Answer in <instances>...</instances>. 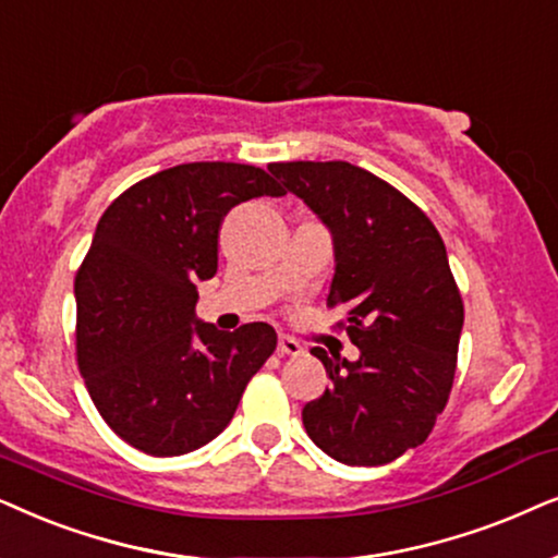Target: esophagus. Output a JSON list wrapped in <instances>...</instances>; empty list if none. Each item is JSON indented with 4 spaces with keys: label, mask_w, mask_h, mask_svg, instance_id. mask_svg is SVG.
Listing matches in <instances>:
<instances>
[{
    "label": "esophagus",
    "mask_w": 558,
    "mask_h": 558,
    "mask_svg": "<svg viewBox=\"0 0 558 558\" xmlns=\"http://www.w3.org/2000/svg\"><path fill=\"white\" fill-rule=\"evenodd\" d=\"M278 354L280 356H301L303 354V347L295 339H291V337H280L278 339Z\"/></svg>",
    "instance_id": "34e87169"
}]
</instances>
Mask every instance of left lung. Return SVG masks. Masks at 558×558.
<instances>
[{
	"mask_svg": "<svg viewBox=\"0 0 558 558\" xmlns=\"http://www.w3.org/2000/svg\"><path fill=\"white\" fill-rule=\"evenodd\" d=\"M270 173L329 227V308L360 360L311 354L331 388L303 405L311 441L349 466L388 464L428 439L457 373L464 303L430 219L365 168L344 160L272 162Z\"/></svg>",
	"mask_w": 558,
	"mask_h": 558,
	"instance_id": "left-lung-1",
	"label": "left lung"
}]
</instances>
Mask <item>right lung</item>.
Wrapping results in <instances>:
<instances>
[{
    "instance_id": "right-lung-1",
    "label": "right lung",
    "mask_w": 558,
    "mask_h": 558,
    "mask_svg": "<svg viewBox=\"0 0 558 558\" xmlns=\"http://www.w3.org/2000/svg\"><path fill=\"white\" fill-rule=\"evenodd\" d=\"M257 196L286 191L255 166L183 162L130 185L96 225L73 286L78 369L109 428L145 454L217 439L275 352L270 324L219 331L196 318L221 221Z\"/></svg>"
}]
</instances>
